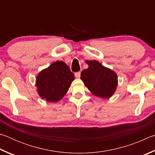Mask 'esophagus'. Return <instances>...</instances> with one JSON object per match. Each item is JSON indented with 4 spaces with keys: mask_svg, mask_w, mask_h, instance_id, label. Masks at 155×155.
<instances>
[{
    "mask_svg": "<svg viewBox=\"0 0 155 155\" xmlns=\"http://www.w3.org/2000/svg\"><path fill=\"white\" fill-rule=\"evenodd\" d=\"M80 75H81V73L80 72H77L75 73V76L76 78H80Z\"/></svg>",
    "mask_w": 155,
    "mask_h": 155,
    "instance_id": "1",
    "label": "esophagus"
}]
</instances>
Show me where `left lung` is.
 Returning a JSON list of instances; mask_svg holds the SVG:
<instances>
[{"label":"left lung","instance_id":"obj_1","mask_svg":"<svg viewBox=\"0 0 155 155\" xmlns=\"http://www.w3.org/2000/svg\"><path fill=\"white\" fill-rule=\"evenodd\" d=\"M86 62L88 67L81 73L80 79L94 96L110 98L117 88V74L97 61H86Z\"/></svg>","mask_w":155,"mask_h":155}]
</instances>
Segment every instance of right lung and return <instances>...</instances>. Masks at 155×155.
Instances as JSON below:
<instances>
[{
    "label": "right lung",
    "mask_w": 155,
    "mask_h": 155,
    "mask_svg": "<svg viewBox=\"0 0 155 155\" xmlns=\"http://www.w3.org/2000/svg\"><path fill=\"white\" fill-rule=\"evenodd\" d=\"M74 79V74L66 63L57 61L41 71L36 78L35 86L43 99L54 103L63 98Z\"/></svg>",
    "instance_id": "right-lung-1"
}]
</instances>
